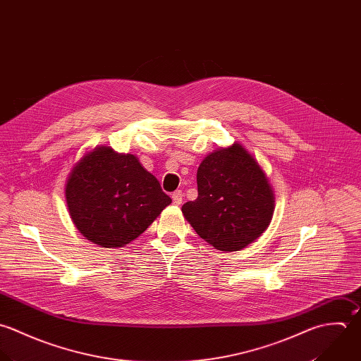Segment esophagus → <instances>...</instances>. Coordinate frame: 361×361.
<instances>
[{"label": "esophagus", "instance_id": "1", "mask_svg": "<svg viewBox=\"0 0 361 361\" xmlns=\"http://www.w3.org/2000/svg\"><path fill=\"white\" fill-rule=\"evenodd\" d=\"M172 200H173V204L179 206V204L182 203V200H183V193H182L180 190L173 192V193H172Z\"/></svg>", "mask_w": 361, "mask_h": 361}]
</instances>
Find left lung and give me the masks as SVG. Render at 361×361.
Returning <instances> with one entry per match:
<instances>
[{
	"instance_id": "left-lung-1",
	"label": "left lung",
	"mask_w": 361,
	"mask_h": 361,
	"mask_svg": "<svg viewBox=\"0 0 361 361\" xmlns=\"http://www.w3.org/2000/svg\"><path fill=\"white\" fill-rule=\"evenodd\" d=\"M197 199L185 203L182 213L197 235L219 250H240L270 226L271 185L240 142L204 157L197 168Z\"/></svg>"
}]
</instances>
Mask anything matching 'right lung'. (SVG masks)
I'll return each instance as SVG.
<instances>
[{"label":"right lung","mask_w":361,"mask_h":361,"mask_svg":"<svg viewBox=\"0 0 361 361\" xmlns=\"http://www.w3.org/2000/svg\"><path fill=\"white\" fill-rule=\"evenodd\" d=\"M64 195L77 230L102 247L128 245L172 203L135 155L108 145H97L74 164Z\"/></svg>","instance_id":"1"}]
</instances>
